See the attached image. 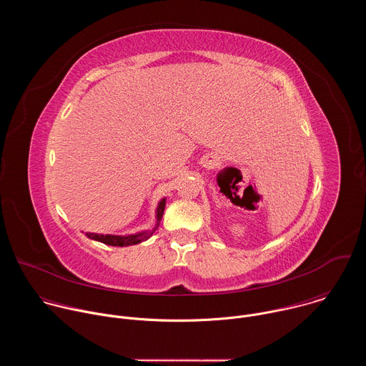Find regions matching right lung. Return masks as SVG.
Here are the masks:
<instances>
[{"label":"right lung","instance_id":"right-lung-1","mask_svg":"<svg viewBox=\"0 0 366 366\" xmlns=\"http://www.w3.org/2000/svg\"><path fill=\"white\" fill-rule=\"evenodd\" d=\"M165 204H167V198H162L158 204V208H156V226L154 229L152 230H143V232H139V233H134V234H126V236H116V234H98V233H85L86 237L92 239V240H97V242H101L104 244H109V246H130V244H137V243H142L144 240H147L153 233L154 230L158 229L161 220H162V216H164V212H165Z\"/></svg>","mask_w":366,"mask_h":366}]
</instances>
